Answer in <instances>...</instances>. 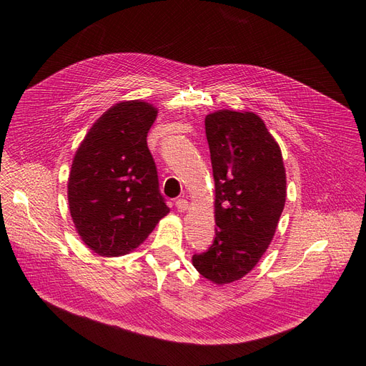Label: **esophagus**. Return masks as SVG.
<instances>
[{
    "label": "esophagus",
    "mask_w": 366,
    "mask_h": 366,
    "mask_svg": "<svg viewBox=\"0 0 366 366\" xmlns=\"http://www.w3.org/2000/svg\"><path fill=\"white\" fill-rule=\"evenodd\" d=\"M175 204H177V209L179 210V212H185V210H188V207H189V204L185 199H178L175 202Z\"/></svg>",
    "instance_id": "obj_1"
}]
</instances>
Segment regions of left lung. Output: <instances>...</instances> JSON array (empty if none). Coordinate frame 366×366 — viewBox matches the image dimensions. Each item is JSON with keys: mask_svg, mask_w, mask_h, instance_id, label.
<instances>
[{"mask_svg": "<svg viewBox=\"0 0 366 366\" xmlns=\"http://www.w3.org/2000/svg\"><path fill=\"white\" fill-rule=\"evenodd\" d=\"M215 179V239L193 255L196 270L217 285L247 274L273 240L286 202L279 144L254 112L206 115Z\"/></svg>", "mask_w": 366, "mask_h": 366, "instance_id": "1", "label": "left lung"}]
</instances>
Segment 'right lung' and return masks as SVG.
Listing matches in <instances>:
<instances>
[{
	"label": "right lung",
	"instance_id": "add662e5",
	"mask_svg": "<svg viewBox=\"0 0 366 366\" xmlns=\"http://www.w3.org/2000/svg\"><path fill=\"white\" fill-rule=\"evenodd\" d=\"M157 108L142 101L115 104L96 120L76 149L68 203L84 244L102 257L138 247L169 207L147 145Z\"/></svg>",
	"mask_w": 366,
	"mask_h": 366
}]
</instances>
